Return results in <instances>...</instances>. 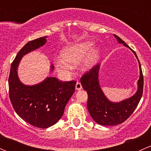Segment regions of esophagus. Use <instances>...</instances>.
Here are the masks:
<instances>
[{"label":"esophagus","instance_id":"obj_1","mask_svg":"<svg viewBox=\"0 0 151 151\" xmlns=\"http://www.w3.org/2000/svg\"><path fill=\"white\" fill-rule=\"evenodd\" d=\"M82 88H83V87H82L81 83H80V82H77V84H76V90H77V91H80V90H81Z\"/></svg>","mask_w":151,"mask_h":151}]
</instances>
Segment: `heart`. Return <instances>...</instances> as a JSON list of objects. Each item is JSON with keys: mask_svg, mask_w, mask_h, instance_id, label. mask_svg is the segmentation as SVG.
<instances>
[{"mask_svg": "<svg viewBox=\"0 0 151 151\" xmlns=\"http://www.w3.org/2000/svg\"><path fill=\"white\" fill-rule=\"evenodd\" d=\"M93 45V42H85L66 47L62 52L63 58H57L55 60L58 71L63 75H68L72 71V66L80 63L85 57L86 58L83 61V67L85 69L91 68L97 61L99 55L98 49H93L89 52Z\"/></svg>", "mask_w": 151, "mask_h": 151, "instance_id": "1", "label": "heart"}]
</instances>
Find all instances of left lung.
Returning a JSON list of instances; mask_svg holds the SVG:
<instances>
[{"instance_id": "8db88e82", "label": "left lung", "mask_w": 151, "mask_h": 151, "mask_svg": "<svg viewBox=\"0 0 151 151\" xmlns=\"http://www.w3.org/2000/svg\"><path fill=\"white\" fill-rule=\"evenodd\" d=\"M114 36L119 43L123 44L124 46L130 48L121 38L115 34H114ZM132 51L138 59L136 52L134 50ZM138 62L140 69V76L138 80L137 91L134 96L119 103L110 102L101 90L98 79L99 69V65L98 63L82 76L80 82L83 88L88 93L87 106L88 112L93 119L97 123L102 126H116L118 124H121L127 120L135 110L142 96L144 83L142 71L139 59Z\"/></svg>"}]
</instances>
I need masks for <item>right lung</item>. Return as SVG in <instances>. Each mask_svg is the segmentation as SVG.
I'll list each match as a JSON object with an SVG mask.
<instances>
[{
    "mask_svg": "<svg viewBox=\"0 0 151 151\" xmlns=\"http://www.w3.org/2000/svg\"><path fill=\"white\" fill-rule=\"evenodd\" d=\"M46 38L30 41L19 50L11 65L9 77V98L14 109L22 119L39 129L50 127L60 119L77 83L75 80L61 82L55 77H48L33 86L20 83L17 69L21 58L29 52L43 46Z\"/></svg>",
    "mask_w": 151,
    "mask_h": 151,
    "instance_id": "right-lung-1",
    "label": "right lung"
}]
</instances>
